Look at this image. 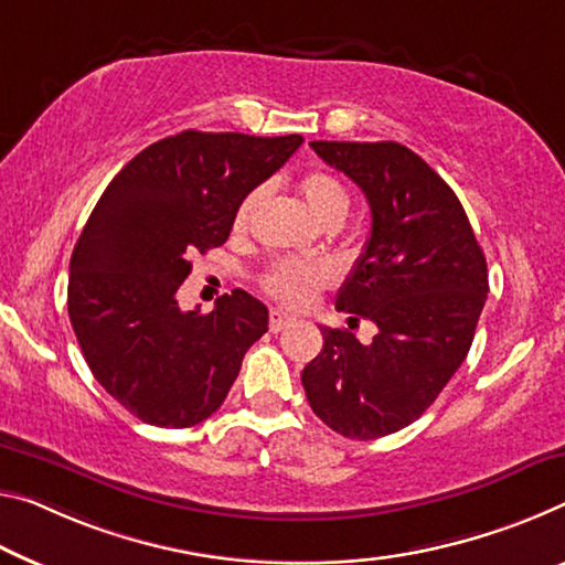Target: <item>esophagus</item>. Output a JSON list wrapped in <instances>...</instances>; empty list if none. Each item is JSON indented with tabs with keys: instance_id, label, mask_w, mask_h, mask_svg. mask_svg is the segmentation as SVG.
<instances>
[{
	"instance_id": "1",
	"label": "esophagus",
	"mask_w": 565,
	"mask_h": 565,
	"mask_svg": "<svg viewBox=\"0 0 565 565\" xmlns=\"http://www.w3.org/2000/svg\"><path fill=\"white\" fill-rule=\"evenodd\" d=\"M292 316H288V312H282V310H273L270 312V331L273 333H280L282 328H288L290 323H292Z\"/></svg>"
}]
</instances>
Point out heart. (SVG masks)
Instances as JSON below:
<instances>
[{
	"instance_id": "heart-1",
	"label": "heart",
	"mask_w": 565,
	"mask_h": 565,
	"mask_svg": "<svg viewBox=\"0 0 565 565\" xmlns=\"http://www.w3.org/2000/svg\"><path fill=\"white\" fill-rule=\"evenodd\" d=\"M302 204L308 206L310 214L328 227L341 224L349 214V192L343 181L328 171H312L298 184ZM265 202V192L247 194L234 212V232H245L253 224L255 214ZM331 282V273L323 265L298 263V259H277V263L265 273L263 285L273 298L288 302V306H306L323 285Z\"/></svg>"
}]
</instances>
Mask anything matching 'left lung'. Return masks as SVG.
<instances>
[{
    "label": "left lung",
    "mask_w": 565,
    "mask_h": 565,
    "mask_svg": "<svg viewBox=\"0 0 565 565\" xmlns=\"http://www.w3.org/2000/svg\"><path fill=\"white\" fill-rule=\"evenodd\" d=\"M366 194L371 234L335 308L379 328L369 345L320 328L302 369L310 409L349 439H379L429 409L470 351L488 300V263L457 194L396 141H312Z\"/></svg>",
    "instance_id": "left-lung-1"
}]
</instances>
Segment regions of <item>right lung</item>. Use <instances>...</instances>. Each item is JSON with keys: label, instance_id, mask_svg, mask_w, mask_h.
<instances>
[{"label": "right lung", "instance_id": "obj_1", "mask_svg": "<svg viewBox=\"0 0 565 565\" xmlns=\"http://www.w3.org/2000/svg\"><path fill=\"white\" fill-rule=\"evenodd\" d=\"M300 143L298 134L181 131L134 156L95 204L71 257L67 316L95 381L141 422L210 419L267 333V308L245 290L212 312L181 310L177 290Z\"/></svg>", "mask_w": 565, "mask_h": 565}]
</instances>
